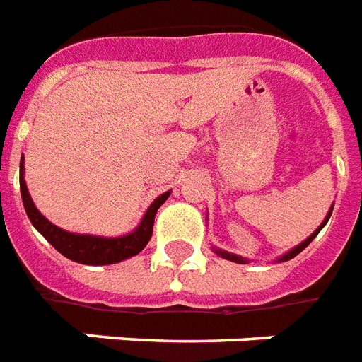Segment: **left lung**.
Segmentation results:
<instances>
[{"mask_svg": "<svg viewBox=\"0 0 362 362\" xmlns=\"http://www.w3.org/2000/svg\"><path fill=\"white\" fill-rule=\"evenodd\" d=\"M332 207H334V205H331V209H329V213H327V215H325V218H323V222H322V224H320V226H317V230L314 231V233H312V235H308V237H306V239H305V241L299 243V245H297V247H293V248H291V250H288V252H286V254H282V256H280V258H276V262H288V259L296 258V256H297V254H299V252H303V250H305V248L308 247V245H310L312 241H314V237H316L317 233H320V231H322V228L325 226V224H327V221H329V218H331ZM213 250H215V252L218 254V256H221V258L230 259V262H235V263H248V259H247V258H243V256H237V254L226 252V250H222V248H215V247H213Z\"/></svg>", "mask_w": 362, "mask_h": 362, "instance_id": "obj_1", "label": "left lung"}]
</instances>
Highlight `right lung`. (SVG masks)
I'll use <instances>...</instances> for the list:
<instances>
[{
  "label": "right lung",
  "mask_w": 362,
  "mask_h": 362,
  "mask_svg": "<svg viewBox=\"0 0 362 362\" xmlns=\"http://www.w3.org/2000/svg\"><path fill=\"white\" fill-rule=\"evenodd\" d=\"M20 192L24 202L25 213L30 216L31 224L57 252H62L65 258L72 259L83 265H110V263L123 262L140 254L153 235V224L158 207L164 204L170 196V190L153 199V204L141 216L140 224L125 235L119 237H103L91 235V233H74L63 228L52 224L37 207L28 192V185L24 179V155L20 158Z\"/></svg>",
  "instance_id": "add662e5"
}]
</instances>
